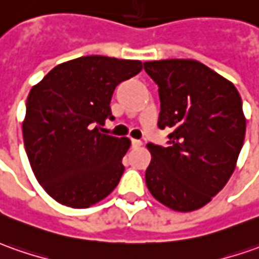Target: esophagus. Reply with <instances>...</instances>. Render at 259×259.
Segmentation results:
<instances>
[{
    "instance_id": "34e87169",
    "label": "esophagus",
    "mask_w": 259,
    "mask_h": 259,
    "mask_svg": "<svg viewBox=\"0 0 259 259\" xmlns=\"http://www.w3.org/2000/svg\"><path fill=\"white\" fill-rule=\"evenodd\" d=\"M142 140H139V139H132V146L133 147H140L142 146Z\"/></svg>"
}]
</instances>
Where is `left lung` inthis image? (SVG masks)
<instances>
[{"label": "left lung", "mask_w": 259, "mask_h": 259, "mask_svg": "<svg viewBox=\"0 0 259 259\" xmlns=\"http://www.w3.org/2000/svg\"><path fill=\"white\" fill-rule=\"evenodd\" d=\"M159 85V127H170L168 146L149 143L146 186L170 210L189 212L210 203L235 170L245 137L237 88L194 59L144 62Z\"/></svg>", "instance_id": "obj_1"}]
</instances>
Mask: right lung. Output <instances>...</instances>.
Masks as SVG:
<instances>
[{
  "label": "right lung",
  "mask_w": 259,
  "mask_h": 259,
  "mask_svg": "<svg viewBox=\"0 0 259 259\" xmlns=\"http://www.w3.org/2000/svg\"><path fill=\"white\" fill-rule=\"evenodd\" d=\"M143 69L140 61L80 56L59 63L32 86L22 136L42 189L58 203L88 208L119 184L130 139L100 133L113 119L115 88Z\"/></svg>",
  "instance_id": "add662e5"
}]
</instances>
